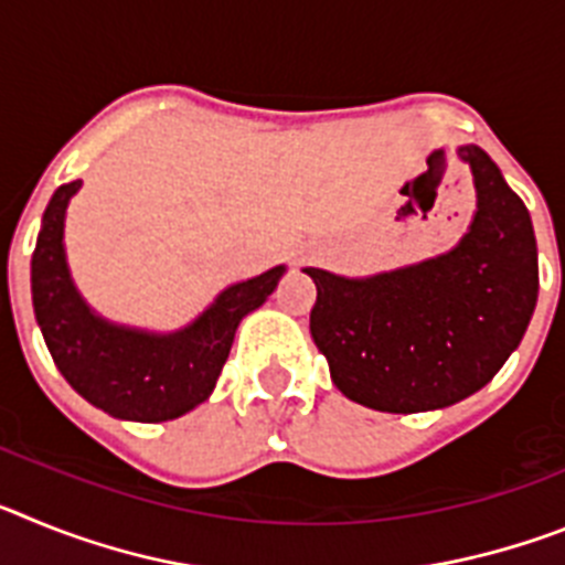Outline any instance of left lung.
I'll return each instance as SVG.
<instances>
[{
	"instance_id": "obj_1",
	"label": "left lung",
	"mask_w": 565,
	"mask_h": 565,
	"mask_svg": "<svg viewBox=\"0 0 565 565\" xmlns=\"http://www.w3.org/2000/svg\"><path fill=\"white\" fill-rule=\"evenodd\" d=\"M478 209L452 252L351 279L317 282L311 337L351 402L382 413L450 407L492 382L537 302V243L526 206L481 147H458Z\"/></svg>"
}]
</instances>
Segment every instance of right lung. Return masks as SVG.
Instances as JSON below:
<instances>
[{
  "label": "right lung",
  "instance_id": "obj_1",
  "mask_svg": "<svg viewBox=\"0 0 565 565\" xmlns=\"http://www.w3.org/2000/svg\"><path fill=\"white\" fill-rule=\"evenodd\" d=\"M82 181L50 198L30 259L33 311L50 356L78 396L127 422H169L212 396L239 319L271 297L286 266L234 282L192 326L174 333L124 328L98 317L76 291L64 257V214Z\"/></svg>",
  "mask_w": 565,
  "mask_h": 565
}]
</instances>
